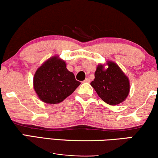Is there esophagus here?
<instances>
[{
  "label": "esophagus",
  "instance_id": "34e87169",
  "mask_svg": "<svg viewBox=\"0 0 158 158\" xmlns=\"http://www.w3.org/2000/svg\"><path fill=\"white\" fill-rule=\"evenodd\" d=\"M84 82H85V83H89L90 82V79L89 78H86L85 80H84Z\"/></svg>",
  "mask_w": 158,
  "mask_h": 158
}]
</instances>
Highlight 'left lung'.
<instances>
[{
    "mask_svg": "<svg viewBox=\"0 0 158 158\" xmlns=\"http://www.w3.org/2000/svg\"><path fill=\"white\" fill-rule=\"evenodd\" d=\"M94 77L91 85L106 103L116 105L127 98L130 92L129 80L116 64L109 62L106 70L100 64L97 66Z\"/></svg>",
    "mask_w": 158,
    "mask_h": 158,
    "instance_id": "8db88e82",
    "label": "left lung"
}]
</instances>
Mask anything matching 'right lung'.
<instances>
[{
    "label": "right lung",
    "instance_id": "1",
    "mask_svg": "<svg viewBox=\"0 0 158 158\" xmlns=\"http://www.w3.org/2000/svg\"><path fill=\"white\" fill-rule=\"evenodd\" d=\"M66 64L54 56L38 69L34 75V89L39 99L48 104H57L72 94L80 85Z\"/></svg>",
    "mask_w": 158,
    "mask_h": 158
}]
</instances>
